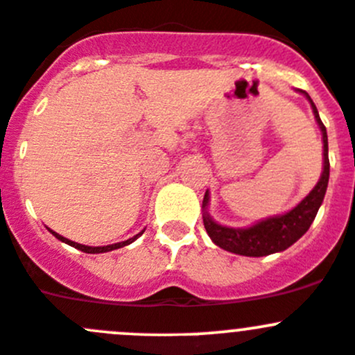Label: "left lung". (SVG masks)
Masks as SVG:
<instances>
[{
	"label": "left lung",
	"mask_w": 355,
	"mask_h": 355,
	"mask_svg": "<svg viewBox=\"0 0 355 355\" xmlns=\"http://www.w3.org/2000/svg\"><path fill=\"white\" fill-rule=\"evenodd\" d=\"M300 94L309 99L312 106L313 116H315L317 125H319L320 134H322V172L317 181L315 187L312 188L309 195L300 202L296 207L284 214L270 216V218L256 221L254 225L245 226V228H232L221 223L214 221L209 214V191H205L204 202H202V218H204V226L207 235L216 245L234 254L251 256V258H259V256H268L273 252L286 251L291 248L298 239H302L310 228L312 221L315 219L317 211L324 200V195L327 190V181H329V158H327V134L326 127L320 121L319 111L315 104L310 99L305 90H298Z\"/></svg>",
	"instance_id": "1"
}]
</instances>
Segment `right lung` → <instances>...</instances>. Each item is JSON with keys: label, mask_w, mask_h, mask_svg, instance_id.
<instances>
[{"label": "right lung", "mask_w": 355, "mask_h": 355, "mask_svg": "<svg viewBox=\"0 0 355 355\" xmlns=\"http://www.w3.org/2000/svg\"><path fill=\"white\" fill-rule=\"evenodd\" d=\"M50 234H52L53 237H55V239H59L60 242H64V244L71 245V248H74V249H80V251H83V252H89V254H99V252L114 251V249H120V248H125V245L132 244V242L136 241V239L139 237V235H143V234H144V230H143V232H139V234H137V235H134V237H132V239H129V241L116 242V244H110V245H99V248H92V245H83V244H78V242H73V241H69V239L62 237V235L55 234V232H53V230H50Z\"/></svg>", "instance_id": "1"}]
</instances>
